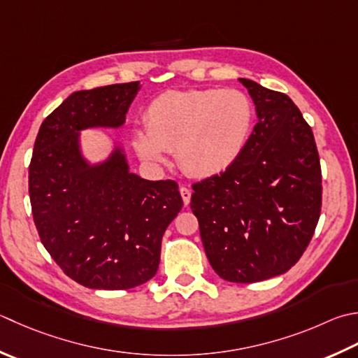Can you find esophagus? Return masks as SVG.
Listing matches in <instances>:
<instances>
[{
    "mask_svg": "<svg viewBox=\"0 0 358 358\" xmlns=\"http://www.w3.org/2000/svg\"><path fill=\"white\" fill-rule=\"evenodd\" d=\"M180 194H181V199H183V203L187 206L189 201H191V191H189L187 187L181 186V187H180Z\"/></svg>",
    "mask_w": 358,
    "mask_h": 358,
    "instance_id": "esophagus-1",
    "label": "esophagus"
}]
</instances>
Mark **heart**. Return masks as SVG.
I'll return each mask as SVG.
<instances>
[{
	"label": "heart",
	"instance_id": "obj_1",
	"mask_svg": "<svg viewBox=\"0 0 358 358\" xmlns=\"http://www.w3.org/2000/svg\"><path fill=\"white\" fill-rule=\"evenodd\" d=\"M255 121V107L239 90L167 91L145 111V127L133 133L138 157L167 163L169 150L181 169L197 178L223 172L239 158Z\"/></svg>",
	"mask_w": 358,
	"mask_h": 358
}]
</instances>
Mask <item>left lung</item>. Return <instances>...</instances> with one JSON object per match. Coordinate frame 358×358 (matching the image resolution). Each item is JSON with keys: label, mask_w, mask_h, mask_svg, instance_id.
<instances>
[{"label": "left lung", "mask_w": 358, "mask_h": 358, "mask_svg": "<svg viewBox=\"0 0 358 358\" xmlns=\"http://www.w3.org/2000/svg\"><path fill=\"white\" fill-rule=\"evenodd\" d=\"M255 125L227 171L192 185L191 208L214 271L229 282L282 275L309 245L321 213V166L310 125L289 96L239 79Z\"/></svg>", "instance_id": "1"}]
</instances>
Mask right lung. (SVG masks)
Here are the masks:
<instances>
[{
  "instance_id": "right-lung-1",
  "label": "right lung",
  "mask_w": 358,
  "mask_h": 358,
  "mask_svg": "<svg viewBox=\"0 0 358 358\" xmlns=\"http://www.w3.org/2000/svg\"><path fill=\"white\" fill-rule=\"evenodd\" d=\"M139 88L76 91L45 119L34 144L29 197L41 243L88 289L127 290L155 276L161 239L183 206L173 180L130 172L122 147L96 164L82 155L80 131L122 127Z\"/></svg>"
}]
</instances>
